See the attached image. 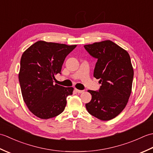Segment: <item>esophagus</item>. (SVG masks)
I'll list each match as a JSON object with an SVG mask.
<instances>
[{"label":"esophagus","instance_id":"1","mask_svg":"<svg viewBox=\"0 0 153 153\" xmlns=\"http://www.w3.org/2000/svg\"><path fill=\"white\" fill-rule=\"evenodd\" d=\"M75 91H76V92L77 93H82L83 92V91L82 90H79V89H75Z\"/></svg>","mask_w":153,"mask_h":153}]
</instances>
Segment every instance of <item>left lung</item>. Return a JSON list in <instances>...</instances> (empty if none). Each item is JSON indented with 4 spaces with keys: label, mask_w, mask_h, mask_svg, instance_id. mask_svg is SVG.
<instances>
[{
    "label": "left lung",
    "mask_w": 153,
    "mask_h": 153,
    "mask_svg": "<svg viewBox=\"0 0 153 153\" xmlns=\"http://www.w3.org/2000/svg\"><path fill=\"white\" fill-rule=\"evenodd\" d=\"M84 48L97 59L93 76L101 83L99 91H88L92 99L86 108L100 120L114 118L124 109L131 92L134 69L130 56L110 40L84 45Z\"/></svg>",
    "instance_id": "obj_1"
}]
</instances>
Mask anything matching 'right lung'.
Segmentation results:
<instances>
[{
  "label": "right lung",
  "instance_id": "add662e5",
  "mask_svg": "<svg viewBox=\"0 0 153 153\" xmlns=\"http://www.w3.org/2000/svg\"><path fill=\"white\" fill-rule=\"evenodd\" d=\"M76 47L39 41L23 53L18 76L22 97L38 118H54L64 110L74 88L54 84L53 79L55 74H61L65 58Z\"/></svg>",
  "mask_w": 153,
  "mask_h": 153
}]
</instances>
